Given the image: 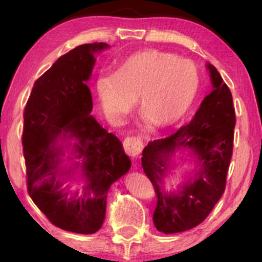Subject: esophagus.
<instances>
[{"instance_id":"1","label":"esophagus","mask_w":262,"mask_h":262,"mask_svg":"<svg viewBox=\"0 0 262 262\" xmlns=\"http://www.w3.org/2000/svg\"><path fill=\"white\" fill-rule=\"evenodd\" d=\"M123 145L125 152H126L130 157H132V159H137V157L141 155L143 146H144L143 145L142 139L139 137H136V136H131V137L125 138Z\"/></svg>"}]
</instances>
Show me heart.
Segmentation results:
<instances>
[{
	"label": "heart",
	"instance_id": "heart-1",
	"mask_svg": "<svg viewBox=\"0 0 262 262\" xmlns=\"http://www.w3.org/2000/svg\"><path fill=\"white\" fill-rule=\"evenodd\" d=\"M199 85L198 69L192 62L159 50H146L127 57L114 74H100L95 91L112 119L124 117L136 99L146 121L169 126L187 114Z\"/></svg>",
	"mask_w": 262,
	"mask_h": 262
}]
</instances>
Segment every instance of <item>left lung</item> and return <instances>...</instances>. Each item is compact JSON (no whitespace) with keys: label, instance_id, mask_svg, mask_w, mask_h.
Here are the masks:
<instances>
[{"label":"left lung","instance_id":"1","mask_svg":"<svg viewBox=\"0 0 262 262\" xmlns=\"http://www.w3.org/2000/svg\"><path fill=\"white\" fill-rule=\"evenodd\" d=\"M213 91L203 100L191 123L166 138L149 142L143 150L142 167L155 188L157 204L152 221L164 234L196 227L209 216L225 191L234 146L235 108L230 89L216 68L207 64ZM188 148L196 156L195 178L178 192L168 193L163 179L171 156Z\"/></svg>","mask_w":262,"mask_h":262}]
</instances>
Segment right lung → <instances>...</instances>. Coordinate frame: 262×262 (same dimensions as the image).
Here are the masks:
<instances>
[{
	"mask_svg": "<svg viewBox=\"0 0 262 262\" xmlns=\"http://www.w3.org/2000/svg\"><path fill=\"white\" fill-rule=\"evenodd\" d=\"M106 48L105 42L83 44L60 56L34 82L24 113L28 194L53 225L77 234H94L101 228L107 192L131 167L119 139L91 116L87 81L94 53ZM71 138L78 141L74 151L82 159L86 178L80 195L63 187L71 170L59 166L63 153L58 139Z\"/></svg>",
	"mask_w": 262,
	"mask_h": 262,
	"instance_id": "obj_1",
	"label": "right lung"
}]
</instances>
